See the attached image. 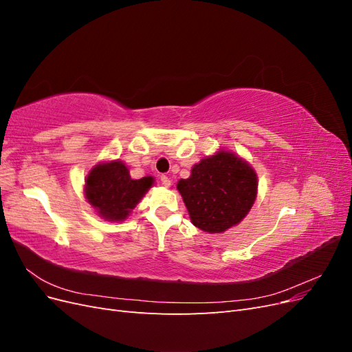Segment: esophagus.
I'll use <instances>...</instances> for the list:
<instances>
[{
  "label": "esophagus",
  "instance_id": "34e87169",
  "mask_svg": "<svg viewBox=\"0 0 352 352\" xmlns=\"http://www.w3.org/2000/svg\"><path fill=\"white\" fill-rule=\"evenodd\" d=\"M160 180H162V185H164V186H170V184H172V180H170V177H167L164 175L160 177Z\"/></svg>",
  "mask_w": 352,
  "mask_h": 352
}]
</instances>
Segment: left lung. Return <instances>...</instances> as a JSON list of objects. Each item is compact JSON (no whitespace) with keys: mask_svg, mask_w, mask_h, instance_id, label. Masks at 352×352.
Listing matches in <instances>:
<instances>
[{"mask_svg":"<svg viewBox=\"0 0 352 352\" xmlns=\"http://www.w3.org/2000/svg\"><path fill=\"white\" fill-rule=\"evenodd\" d=\"M257 188L250 163L225 150L202 158L188 179L177 182L192 225L208 233L239 225L257 198Z\"/></svg>","mask_w":352,"mask_h":352,"instance_id":"left-lung-1","label":"left lung"}]
</instances>
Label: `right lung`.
I'll return each instance as SVG.
<instances>
[{
  "label": "right lung",
  "mask_w": 352,
  "mask_h": 352,
  "mask_svg": "<svg viewBox=\"0 0 352 352\" xmlns=\"http://www.w3.org/2000/svg\"><path fill=\"white\" fill-rule=\"evenodd\" d=\"M154 184V177L132 179L119 160L92 167L85 180V198L107 221H123Z\"/></svg>",
  "instance_id": "1"
}]
</instances>
